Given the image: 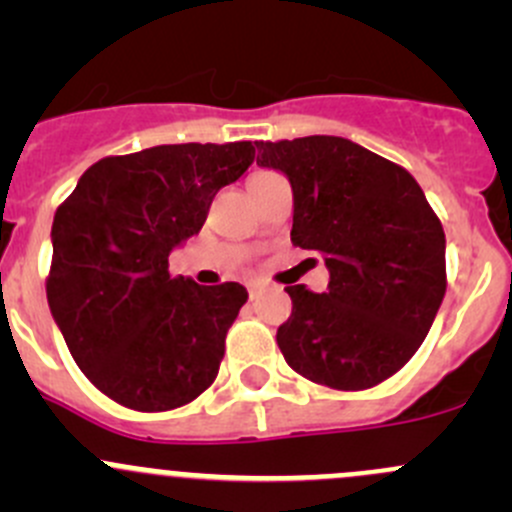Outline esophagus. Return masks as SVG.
<instances>
[{
	"instance_id": "esophagus-1",
	"label": "esophagus",
	"mask_w": 512,
	"mask_h": 512,
	"mask_svg": "<svg viewBox=\"0 0 512 512\" xmlns=\"http://www.w3.org/2000/svg\"><path fill=\"white\" fill-rule=\"evenodd\" d=\"M247 292H250V299H257L262 292H265V287H262L260 282H252V285L247 287Z\"/></svg>"
}]
</instances>
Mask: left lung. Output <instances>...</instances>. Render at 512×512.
<instances>
[{
    "label": "left lung",
    "mask_w": 512,
    "mask_h": 512,
    "mask_svg": "<svg viewBox=\"0 0 512 512\" xmlns=\"http://www.w3.org/2000/svg\"><path fill=\"white\" fill-rule=\"evenodd\" d=\"M257 165L292 185V242L317 250L327 292L287 287L285 361L314 384L361 391L394 376L446 294V235L414 175L339 136L257 141Z\"/></svg>",
    "instance_id": "obj_1"
}]
</instances>
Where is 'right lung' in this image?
Listing matches in <instances>:
<instances>
[{"label":"right lung","mask_w":512,"mask_h":512,"mask_svg":"<svg viewBox=\"0 0 512 512\" xmlns=\"http://www.w3.org/2000/svg\"><path fill=\"white\" fill-rule=\"evenodd\" d=\"M252 160L250 141L101 158L59 205L46 299L74 361L108 399L170 411L215 381L247 289L173 277L168 255L198 235L215 193Z\"/></svg>","instance_id":"obj_1"}]
</instances>
